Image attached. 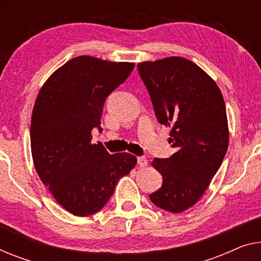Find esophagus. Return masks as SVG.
Returning <instances> with one entry per match:
<instances>
[{"instance_id": "1", "label": "esophagus", "mask_w": 261, "mask_h": 261, "mask_svg": "<svg viewBox=\"0 0 261 261\" xmlns=\"http://www.w3.org/2000/svg\"><path fill=\"white\" fill-rule=\"evenodd\" d=\"M137 163L139 166H142V168H144V166L147 165V159L144 157V155H141V157L137 158Z\"/></svg>"}]
</instances>
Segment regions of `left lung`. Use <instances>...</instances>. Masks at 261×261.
Returning <instances> with one entry per match:
<instances>
[{
	"mask_svg": "<svg viewBox=\"0 0 261 261\" xmlns=\"http://www.w3.org/2000/svg\"><path fill=\"white\" fill-rule=\"evenodd\" d=\"M158 122L170 126V158H154L162 188L150 200L180 213L197 203L219 170L228 147L226 108L216 82L193 62L169 57L137 64Z\"/></svg>",
	"mask_w": 261,
	"mask_h": 261,
	"instance_id": "8db88e82",
	"label": "left lung"
}]
</instances>
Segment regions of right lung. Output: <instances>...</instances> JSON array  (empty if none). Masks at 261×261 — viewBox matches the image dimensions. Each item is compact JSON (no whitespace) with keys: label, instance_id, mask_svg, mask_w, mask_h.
I'll return each mask as SVG.
<instances>
[{"label":"right lung","instance_id":"obj_1","mask_svg":"<svg viewBox=\"0 0 261 261\" xmlns=\"http://www.w3.org/2000/svg\"><path fill=\"white\" fill-rule=\"evenodd\" d=\"M135 68L79 56L57 69L38 92L31 116V154L38 177L61 206L79 217L102 210L137 158L91 144L107 97Z\"/></svg>","mask_w":261,"mask_h":261}]
</instances>
